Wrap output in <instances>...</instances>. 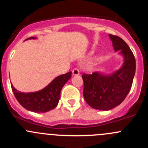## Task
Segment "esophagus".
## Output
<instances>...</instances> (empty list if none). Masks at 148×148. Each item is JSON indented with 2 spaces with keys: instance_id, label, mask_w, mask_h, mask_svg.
Wrapping results in <instances>:
<instances>
[{
  "instance_id": "1",
  "label": "esophagus",
  "mask_w": 148,
  "mask_h": 148,
  "mask_svg": "<svg viewBox=\"0 0 148 148\" xmlns=\"http://www.w3.org/2000/svg\"><path fill=\"white\" fill-rule=\"evenodd\" d=\"M72 72H73V75H78L80 74V71L78 70V68H74Z\"/></svg>"
}]
</instances>
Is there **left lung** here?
<instances>
[{
    "label": "left lung",
    "mask_w": 148,
    "mask_h": 148,
    "mask_svg": "<svg viewBox=\"0 0 148 148\" xmlns=\"http://www.w3.org/2000/svg\"><path fill=\"white\" fill-rule=\"evenodd\" d=\"M115 51L123 56V65L110 75L99 72L84 73V97L89 106L99 110H109L120 105L129 94L136 70V61L126 42L116 36L109 35Z\"/></svg>",
    "instance_id": "8db88e82"
}]
</instances>
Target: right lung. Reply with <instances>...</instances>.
I'll return each mask as SVG.
<instances>
[{
	"label": "right lung",
	"mask_w": 148,
	"mask_h": 148,
	"mask_svg": "<svg viewBox=\"0 0 148 148\" xmlns=\"http://www.w3.org/2000/svg\"><path fill=\"white\" fill-rule=\"evenodd\" d=\"M36 38L30 37L27 39ZM71 75L72 72H68L66 74L57 76L47 86L36 92H21L17 91L12 84V88L16 99L26 110L35 112H48L58 105L62 88L70 79Z\"/></svg>",
	"instance_id": "add662e5"
}]
</instances>
